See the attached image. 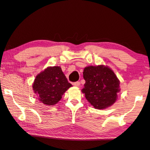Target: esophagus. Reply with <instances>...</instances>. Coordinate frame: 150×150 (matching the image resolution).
Instances as JSON below:
<instances>
[{
	"mask_svg": "<svg viewBox=\"0 0 150 150\" xmlns=\"http://www.w3.org/2000/svg\"><path fill=\"white\" fill-rule=\"evenodd\" d=\"M73 85L75 86H79L80 85V82H79V81H75V82L73 83Z\"/></svg>",
	"mask_w": 150,
	"mask_h": 150,
	"instance_id": "obj_1",
	"label": "esophagus"
}]
</instances>
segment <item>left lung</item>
Masks as SVG:
<instances>
[{
	"label": "left lung",
	"instance_id": "left-lung-1",
	"mask_svg": "<svg viewBox=\"0 0 150 150\" xmlns=\"http://www.w3.org/2000/svg\"><path fill=\"white\" fill-rule=\"evenodd\" d=\"M86 83L82 93L97 109H104L116 101L119 81L114 72L104 66L86 67L83 72Z\"/></svg>",
	"mask_w": 150,
	"mask_h": 150
}]
</instances>
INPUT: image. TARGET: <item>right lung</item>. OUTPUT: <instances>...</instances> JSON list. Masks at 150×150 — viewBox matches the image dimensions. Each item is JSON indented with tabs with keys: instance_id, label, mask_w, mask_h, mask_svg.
<instances>
[{
	"instance_id": "1",
	"label": "right lung",
	"mask_w": 150,
	"mask_h": 150,
	"mask_svg": "<svg viewBox=\"0 0 150 150\" xmlns=\"http://www.w3.org/2000/svg\"><path fill=\"white\" fill-rule=\"evenodd\" d=\"M59 67H48L35 77L33 89L39 100L53 105L62 99V95L71 86Z\"/></svg>"
}]
</instances>
